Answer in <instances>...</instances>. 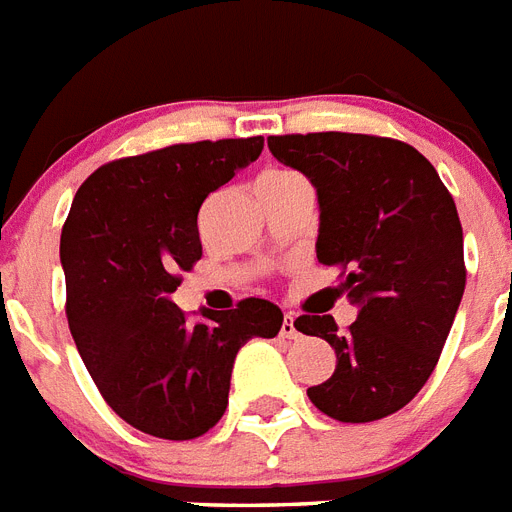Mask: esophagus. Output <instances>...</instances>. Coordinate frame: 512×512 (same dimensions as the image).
<instances>
[{
    "mask_svg": "<svg viewBox=\"0 0 512 512\" xmlns=\"http://www.w3.org/2000/svg\"><path fill=\"white\" fill-rule=\"evenodd\" d=\"M279 335L287 337V340H297V337H300V332H297V327H295V316H292V313H287V316H284V321H281Z\"/></svg>",
    "mask_w": 512,
    "mask_h": 512,
    "instance_id": "obj_1",
    "label": "esophagus"
}]
</instances>
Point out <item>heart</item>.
<instances>
[{"instance_id":"1","label":"heart","mask_w":512,"mask_h":512,"mask_svg":"<svg viewBox=\"0 0 512 512\" xmlns=\"http://www.w3.org/2000/svg\"><path fill=\"white\" fill-rule=\"evenodd\" d=\"M289 175H295V172H287V170H273V172H268V175H263V177H289Z\"/></svg>"}]
</instances>
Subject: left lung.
Instances as JSON below:
<instances>
[{
  "label": "left lung",
  "instance_id": "obj_1",
  "mask_svg": "<svg viewBox=\"0 0 512 512\" xmlns=\"http://www.w3.org/2000/svg\"><path fill=\"white\" fill-rule=\"evenodd\" d=\"M271 154L319 196V263L335 265L358 319L300 316L297 332L335 348V374L308 388L340 422L404 409L428 382L465 292L462 225L452 193L409 143L353 132L273 135Z\"/></svg>",
  "mask_w": 512,
  "mask_h": 512
}]
</instances>
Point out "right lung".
Masks as SVG:
<instances>
[{
	"mask_svg": "<svg viewBox=\"0 0 512 512\" xmlns=\"http://www.w3.org/2000/svg\"><path fill=\"white\" fill-rule=\"evenodd\" d=\"M260 151L263 138L177 143L103 164L74 196L60 233L68 329L100 396L148 436L215 428L241 345L279 335L284 313L260 297L199 324L172 303L201 257V204Z\"/></svg>",
	"mask_w": 512,
	"mask_h": 512,
	"instance_id": "right-lung-1",
	"label": "right lung"
}]
</instances>
